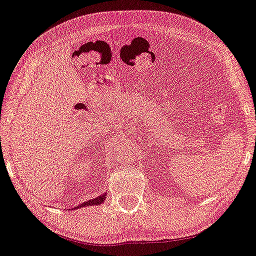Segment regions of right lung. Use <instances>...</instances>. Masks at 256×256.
Segmentation results:
<instances>
[{"mask_svg": "<svg viewBox=\"0 0 256 256\" xmlns=\"http://www.w3.org/2000/svg\"><path fill=\"white\" fill-rule=\"evenodd\" d=\"M104 198H106V195H104H104H100V196H98V197H96V198H92V200H91L84 202V204L78 205V206H76V208H78V207H82V206H90V205H100V204L102 203V202L104 200Z\"/></svg>", "mask_w": 256, "mask_h": 256, "instance_id": "obj_1", "label": "right lung"}]
</instances>
